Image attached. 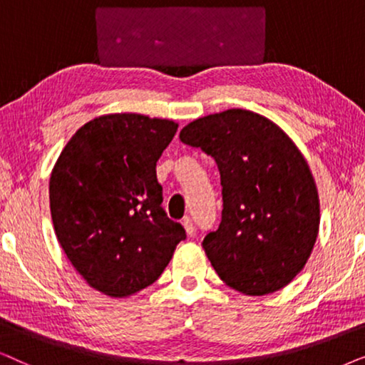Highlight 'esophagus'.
Listing matches in <instances>:
<instances>
[{
  "mask_svg": "<svg viewBox=\"0 0 365 365\" xmlns=\"http://www.w3.org/2000/svg\"><path fill=\"white\" fill-rule=\"evenodd\" d=\"M182 226H184V229H186L187 236H192V234H194V222H192V219L191 217H184L182 219Z\"/></svg>",
  "mask_w": 365,
  "mask_h": 365,
  "instance_id": "34e87169",
  "label": "esophagus"
}]
</instances>
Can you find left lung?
<instances>
[{
    "label": "left lung",
    "mask_w": 365,
    "mask_h": 365,
    "mask_svg": "<svg viewBox=\"0 0 365 365\" xmlns=\"http://www.w3.org/2000/svg\"><path fill=\"white\" fill-rule=\"evenodd\" d=\"M179 139L214 158L221 174L222 219L202 241L217 276L246 296L286 287L306 266L321 221L316 181L299 148L247 109L199 118Z\"/></svg>",
    "instance_id": "8db88e82"
}]
</instances>
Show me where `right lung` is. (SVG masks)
<instances>
[{
	"mask_svg": "<svg viewBox=\"0 0 365 365\" xmlns=\"http://www.w3.org/2000/svg\"><path fill=\"white\" fill-rule=\"evenodd\" d=\"M178 124L104 114L73 134L49 179L54 232L84 281L128 297L158 281L186 231L161 207L156 163Z\"/></svg>",
	"mask_w": 365,
	"mask_h": 365,
	"instance_id": "add662e5",
	"label": "right lung"
}]
</instances>
